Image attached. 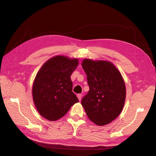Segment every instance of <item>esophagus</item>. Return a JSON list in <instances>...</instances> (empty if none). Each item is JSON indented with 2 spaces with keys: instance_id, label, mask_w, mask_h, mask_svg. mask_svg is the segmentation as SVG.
I'll return each instance as SVG.
<instances>
[{
  "instance_id": "1",
  "label": "esophagus",
  "mask_w": 156,
  "mask_h": 156,
  "mask_svg": "<svg viewBox=\"0 0 156 156\" xmlns=\"http://www.w3.org/2000/svg\"><path fill=\"white\" fill-rule=\"evenodd\" d=\"M81 97H82V95H81V94H77V98H78V99H79V101L81 100Z\"/></svg>"
}]
</instances>
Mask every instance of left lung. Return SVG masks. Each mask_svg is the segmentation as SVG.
Instances as JSON below:
<instances>
[{
	"label": "left lung",
	"mask_w": 156,
	"mask_h": 156,
	"mask_svg": "<svg viewBox=\"0 0 156 156\" xmlns=\"http://www.w3.org/2000/svg\"><path fill=\"white\" fill-rule=\"evenodd\" d=\"M82 67L90 89L82 99L81 104L94 124H109L123 109L126 93L123 77L108 61L84 59Z\"/></svg>",
	"instance_id": "8db88e82"
}]
</instances>
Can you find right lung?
I'll return each mask as SVG.
<instances>
[{"label":"right lung","instance_id":"add662e5","mask_svg":"<svg viewBox=\"0 0 156 156\" xmlns=\"http://www.w3.org/2000/svg\"><path fill=\"white\" fill-rule=\"evenodd\" d=\"M79 64L77 58L56 56L42 66L32 87L34 105L40 115L50 121L64 116L79 101L72 92L70 76Z\"/></svg>","mask_w":156,"mask_h":156}]
</instances>
